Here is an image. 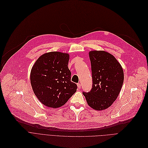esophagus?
<instances>
[{
	"instance_id": "esophagus-1",
	"label": "esophagus",
	"mask_w": 148,
	"mask_h": 148,
	"mask_svg": "<svg viewBox=\"0 0 148 148\" xmlns=\"http://www.w3.org/2000/svg\"><path fill=\"white\" fill-rule=\"evenodd\" d=\"M77 86H78V88L79 89H80V88H81V84H80L79 83H78V84H77Z\"/></svg>"
}]
</instances>
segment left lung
Instances as JSON below:
<instances>
[{
	"instance_id": "obj_1",
	"label": "left lung",
	"mask_w": 148,
	"mask_h": 148,
	"mask_svg": "<svg viewBox=\"0 0 148 148\" xmlns=\"http://www.w3.org/2000/svg\"><path fill=\"white\" fill-rule=\"evenodd\" d=\"M93 85L89 92H82L89 106L96 110L108 108L120 93L124 74L116 58L103 51L89 52Z\"/></svg>"
}]
</instances>
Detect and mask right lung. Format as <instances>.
Instances as JSON below:
<instances>
[{
    "mask_svg": "<svg viewBox=\"0 0 148 148\" xmlns=\"http://www.w3.org/2000/svg\"><path fill=\"white\" fill-rule=\"evenodd\" d=\"M69 55L60 52L46 53L38 58L31 69L30 79L38 99L51 108L64 105L76 92L68 67Z\"/></svg>",
    "mask_w": 148,
    "mask_h": 148,
    "instance_id": "right-lung-1",
    "label": "right lung"
}]
</instances>
